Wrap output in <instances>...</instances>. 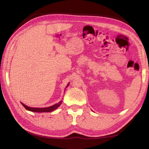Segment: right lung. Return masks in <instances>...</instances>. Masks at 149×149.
Returning a JSON list of instances; mask_svg holds the SVG:
<instances>
[{
	"instance_id": "add662e5",
	"label": "right lung",
	"mask_w": 149,
	"mask_h": 149,
	"mask_svg": "<svg viewBox=\"0 0 149 149\" xmlns=\"http://www.w3.org/2000/svg\"><path fill=\"white\" fill-rule=\"evenodd\" d=\"M67 86H68V84L67 85ZM61 103H62V101L61 100L58 104H54V105H53L52 106L47 107H41V108H40V107H31L27 106L26 105H25V104L23 103H22V106L25 107V108H26L28 111H30L36 112V113H47V112H51V111H52L55 110L56 109L58 108V107L60 105H61Z\"/></svg>"
}]
</instances>
